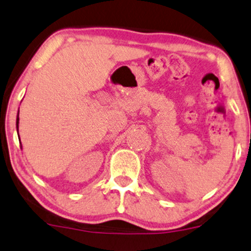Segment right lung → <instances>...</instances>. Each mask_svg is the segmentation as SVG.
I'll return each instance as SVG.
<instances>
[{
    "label": "right lung",
    "mask_w": 251,
    "mask_h": 251,
    "mask_svg": "<svg viewBox=\"0 0 251 251\" xmlns=\"http://www.w3.org/2000/svg\"><path fill=\"white\" fill-rule=\"evenodd\" d=\"M20 110H18V114H17V119H16V128H17V131H18V123H20ZM21 148H22V145H21Z\"/></svg>",
    "instance_id": "right-lung-1"
}]
</instances>
